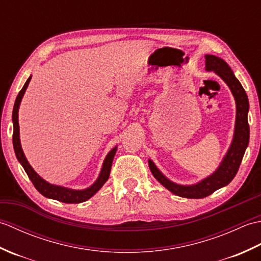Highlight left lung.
Masks as SVG:
<instances>
[{
	"instance_id": "8db88e82",
	"label": "left lung",
	"mask_w": 261,
	"mask_h": 261,
	"mask_svg": "<svg viewBox=\"0 0 261 261\" xmlns=\"http://www.w3.org/2000/svg\"><path fill=\"white\" fill-rule=\"evenodd\" d=\"M205 70L214 71L216 75L220 76L225 84L229 86L236 101L237 113L233 139H232L231 145L222 162L213 174L205 177L204 179L199 180L196 184L180 185L168 179L157 168V166L154 165L151 159L148 160L149 168H150L154 178L175 195L186 198L206 197L213 192L218 191L219 188L228 185L238 173L243 154H245L248 147L249 135H250V129H249L248 124L249 101L247 93L243 90L241 83L234 76L230 66L222 58L216 57L214 55H205Z\"/></svg>"
}]
</instances>
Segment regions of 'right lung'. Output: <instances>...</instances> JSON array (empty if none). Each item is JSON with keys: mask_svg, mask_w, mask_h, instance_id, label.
<instances>
[{"mask_svg": "<svg viewBox=\"0 0 261 261\" xmlns=\"http://www.w3.org/2000/svg\"><path fill=\"white\" fill-rule=\"evenodd\" d=\"M30 76L29 79L27 80L25 84L22 87V90L16 96L14 107H13V113H12V121H13V148H14V152L15 156L18 158L19 163L21 164L22 167L25 170V173L29 177L30 180L32 181V184L35 185L37 188V191L47 198H53L56 199V201L63 202V203H82L87 201L88 198H91L94 194H96V192L99 191L105 181L109 179L110 176V171L111 167H112V162L113 158L115 156L116 149H118V146H115L113 149H111V151L107 154L105 157L101 171H99V175L97 177V179L93 182V184L85 188V190H73V188H68V187H64L60 185H54L45 180L42 177L39 176L36 170L31 167V165L28 162L24 152L22 150L21 147V142H20V130H19V108L22 101V97H23L24 93L27 91V87L29 85V83L31 81Z\"/></svg>", "mask_w": 261, "mask_h": 261, "instance_id": "obj_1", "label": "right lung"}]
</instances>
